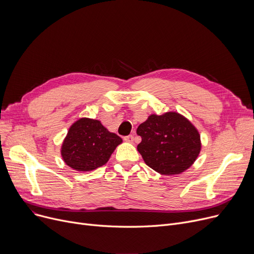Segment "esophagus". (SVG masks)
Instances as JSON below:
<instances>
[{
	"mask_svg": "<svg viewBox=\"0 0 254 254\" xmlns=\"http://www.w3.org/2000/svg\"><path fill=\"white\" fill-rule=\"evenodd\" d=\"M125 141H126V142H128V143H132V142H134V136H132V135L126 136V137H125Z\"/></svg>",
	"mask_w": 254,
	"mask_h": 254,
	"instance_id": "obj_1",
	"label": "esophagus"
}]
</instances>
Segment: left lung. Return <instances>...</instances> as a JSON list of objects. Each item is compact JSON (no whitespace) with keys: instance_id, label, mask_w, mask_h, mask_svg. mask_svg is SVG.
<instances>
[{"instance_id":"obj_1","label":"left lung","mask_w":254,"mask_h":254,"mask_svg":"<svg viewBox=\"0 0 254 254\" xmlns=\"http://www.w3.org/2000/svg\"><path fill=\"white\" fill-rule=\"evenodd\" d=\"M137 149L145 164L162 175L188 170L201 151V137L189 119L177 112L152 114L137 128Z\"/></svg>"}]
</instances>
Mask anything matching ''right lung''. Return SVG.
Returning <instances> with one entry per match:
<instances>
[{"label": "right lung", "mask_w": 254, "mask_h": 254, "mask_svg": "<svg viewBox=\"0 0 254 254\" xmlns=\"http://www.w3.org/2000/svg\"><path fill=\"white\" fill-rule=\"evenodd\" d=\"M123 139L107 129L100 120L80 118L62 146L64 162L76 171L87 172L104 166Z\"/></svg>", "instance_id": "right-lung-1"}]
</instances>
